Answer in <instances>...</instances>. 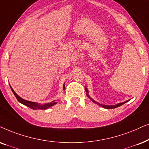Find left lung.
Here are the masks:
<instances>
[{
    "instance_id": "8db88e82",
    "label": "left lung",
    "mask_w": 149,
    "mask_h": 149,
    "mask_svg": "<svg viewBox=\"0 0 149 149\" xmlns=\"http://www.w3.org/2000/svg\"><path fill=\"white\" fill-rule=\"evenodd\" d=\"M85 89H86V92H88V90H87V88H86ZM87 96H88V97L90 98V99H91L92 101L94 102V103H95L96 104H97V105H100V106H101V107H103V108H105V109H113V108H116L118 107H119V106L123 105V104L126 103V102H127V101H126V102H124V103H118V104H117V105H101V104H99L98 103H97V102H96L95 100H94L93 99H92V98H91L90 97V96H89L88 94H87Z\"/></svg>"
}]
</instances>
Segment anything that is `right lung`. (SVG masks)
I'll return each mask as SVG.
<instances>
[{
	"instance_id": "right-lung-1",
	"label": "right lung",
	"mask_w": 149,
	"mask_h": 149,
	"mask_svg": "<svg viewBox=\"0 0 149 149\" xmlns=\"http://www.w3.org/2000/svg\"><path fill=\"white\" fill-rule=\"evenodd\" d=\"M11 87V86H10ZM64 88H65V86H64ZM11 90H12L13 94H14L15 98H17V100H18L20 103H21L23 105L27 106L31 109H47V108H49L50 107H51V106H53L54 105H55L56 103H57V102H52V103H46V104H44V105H39V104L38 103H33V102H31V101H28V100H26L24 99H23V98H20V96H19L18 94H17L15 92L13 91V90L12 89V88L11 87Z\"/></svg>"
}]
</instances>
